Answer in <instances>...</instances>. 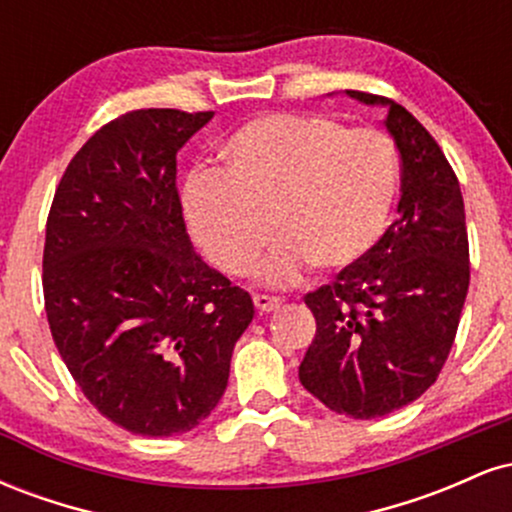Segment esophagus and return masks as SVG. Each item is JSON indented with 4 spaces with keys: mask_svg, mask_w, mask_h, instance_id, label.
Wrapping results in <instances>:
<instances>
[{
    "mask_svg": "<svg viewBox=\"0 0 512 512\" xmlns=\"http://www.w3.org/2000/svg\"><path fill=\"white\" fill-rule=\"evenodd\" d=\"M252 301H255V308L260 310V313H272V310H276L281 305V298L264 296V293H257V296L252 298Z\"/></svg>",
    "mask_w": 512,
    "mask_h": 512,
    "instance_id": "1",
    "label": "esophagus"
}]
</instances>
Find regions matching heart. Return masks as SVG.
I'll list each match as a JSON object with an SVG mask.
<instances>
[{"mask_svg":"<svg viewBox=\"0 0 512 512\" xmlns=\"http://www.w3.org/2000/svg\"><path fill=\"white\" fill-rule=\"evenodd\" d=\"M219 170L182 190L192 238L216 267L245 274L269 240L260 267L267 284L296 279L308 264L342 272L363 262L390 226L402 163L380 129H349L327 115L252 117L219 146Z\"/></svg>","mask_w":512,"mask_h":512,"instance_id":"heart-1","label":"heart"}]
</instances>
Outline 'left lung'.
I'll return each instance as SVG.
<instances>
[{"mask_svg": "<svg viewBox=\"0 0 512 512\" xmlns=\"http://www.w3.org/2000/svg\"><path fill=\"white\" fill-rule=\"evenodd\" d=\"M346 96L387 108L402 158L399 219L366 260L305 296L317 330L298 378L337 414L378 419L436 383L467 298L469 243L460 182L426 127L390 98Z\"/></svg>", "mask_w": 512, "mask_h": 512, "instance_id": "left-lung-1", "label": "left lung"}]
</instances>
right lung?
<instances>
[{
    "instance_id": "1",
    "label": "right lung",
    "mask_w": 512,
    "mask_h": 512,
    "mask_svg": "<svg viewBox=\"0 0 512 512\" xmlns=\"http://www.w3.org/2000/svg\"><path fill=\"white\" fill-rule=\"evenodd\" d=\"M214 113L132 110L76 151L52 199L45 313L88 402L129 433H187L228 385L255 305L192 248L178 151Z\"/></svg>"
}]
</instances>
